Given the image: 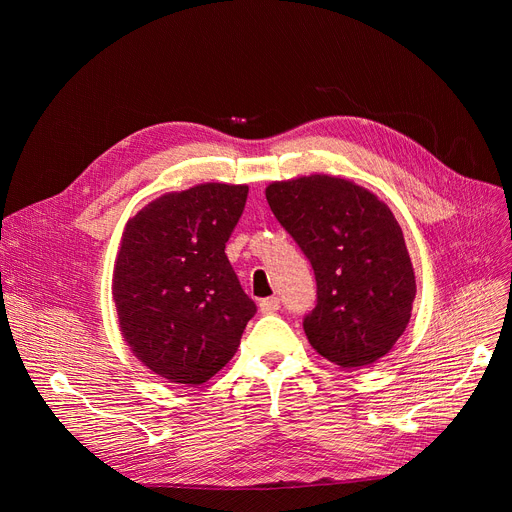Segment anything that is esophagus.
<instances>
[{
	"instance_id": "34e87169",
	"label": "esophagus",
	"mask_w": 512,
	"mask_h": 512,
	"mask_svg": "<svg viewBox=\"0 0 512 512\" xmlns=\"http://www.w3.org/2000/svg\"><path fill=\"white\" fill-rule=\"evenodd\" d=\"M280 309V299L278 297H270V299H263L261 303H259V311L261 313H265V315H270V313H276Z\"/></svg>"
}]
</instances>
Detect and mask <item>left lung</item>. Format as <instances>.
I'll use <instances>...</instances> for the list:
<instances>
[{"label": "left lung", "mask_w": 512, "mask_h": 512, "mask_svg": "<svg viewBox=\"0 0 512 512\" xmlns=\"http://www.w3.org/2000/svg\"><path fill=\"white\" fill-rule=\"evenodd\" d=\"M265 197L313 267L317 303L303 319L311 346L342 369L388 355L407 330L417 292L390 207L326 174L272 182Z\"/></svg>", "instance_id": "obj_1"}]
</instances>
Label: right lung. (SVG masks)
Instances as JSON below:
<instances>
[{
    "label": "right lung",
    "mask_w": 512,
    "mask_h": 512,
    "mask_svg": "<svg viewBox=\"0 0 512 512\" xmlns=\"http://www.w3.org/2000/svg\"><path fill=\"white\" fill-rule=\"evenodd\" d=\"M247 195V184H197L151 201L124 228L112 282L120 332L168 382L213 378L257 311L224 253Z\"/></svg>",
    "instance_id": "1"
}]
</instances>
